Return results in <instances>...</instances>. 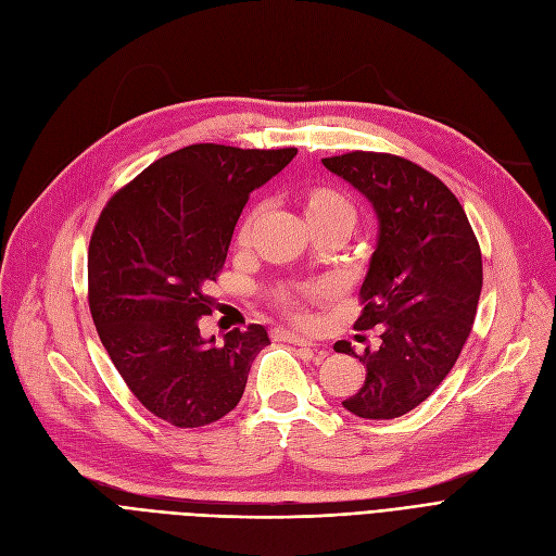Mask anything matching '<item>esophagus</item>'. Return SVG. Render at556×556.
<instances>
[{
	"label": "esophagus",
	"instance_id": "34e87169",
	"mask_svg": "<svg viewBox=\"0 0 556 556\" xmlns=\"http://www.w3.org/2000/svg\"><path fill=\"white\" fill-rule=\"evenodd\" d=\"M275 337L281 339V341H289V343H293V345H309V348H316V343H314L312 339H306V337L295 334V332H289V330H277Z\"/></svg>",
	"mask_w": 556,
	"mask_h": 556
}]
</instances>
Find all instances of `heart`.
Listing matches in <instances>:
<instances>
[{
	"instance_id": "1",
	"label": "heart",
	"mask_w": 556,
	"mask_h": 556,
	"mask_svg": "<svg viewBox=\"0 0 556 556\" xmlns=\"http://www.w3.org/2000/svg\"><path fill=\"white\" fill-rule=\"evenodd\" d=\"M300 203L304 208L306 219L312 222L314 229H323V226H332V224H348L353 226L357 219V205L355 201L348 197L341 188L330 182H314L306 185V188L300 190ZM256 222V211L244 217L238 229V242L247 244L252 238V229ZM327 293L325 286L318 283H306L300 286L295 293H281L279 302L289 314L302 316L300 314V300H318Z\"/></svg>"
}]
</instances>
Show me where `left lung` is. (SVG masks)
<instances>
[{
	"label": "left lung",
	"mask_w": 556,
	"mask_h": 556,
	"mask_svg": "<svg viewBox=\"0 0 556 556\" xmlns=\"http://www.w3.org/2000/svg\"><path fill=\"white\" fill-rule=\"evenodd\" d=\"M323 164L371 201L380 222L355 330L380 325L382 343L357 355L337 341V353L366 368L343 407L362 419H396L435 392L463 351L483 286L481 247L456 194L407 157L351 151Z\"/></svg>",
	"instance_id": "left-lung-1"
}]
</instances>
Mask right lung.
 Segmentation results:
<instances>
[{
    "label": "right lung",
    "instance_id": "add662e5",
    "mask_svg": "<svg viewBox=\"0 0 556 556\" xmlns=\"http://www.w3.org/2000/svg\"><path fill=\"white\" fill-rule=\"evenodd\" d=\"M298 149L192 143L149 164L105 203L89 242V309L135 399L176 428L208 426L242 399L263 325L201 339L250 194Z\"/></svg>",
    "mask_w": 556,
    "mask_h": 556
}]
</instances>
